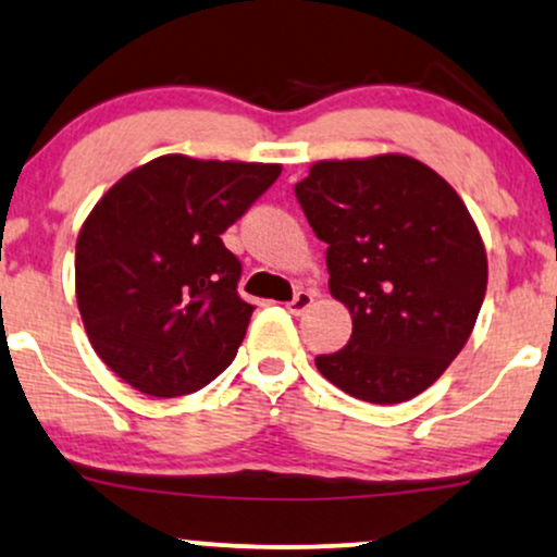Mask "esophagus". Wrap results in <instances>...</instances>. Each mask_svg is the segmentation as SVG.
I'll use <instances>...</instances> for the list:
<instances>
[{
    "label": "esophagus",
    "mask_w": 557,
    "mask_h": 557,
    "mask_svg": "<svg viewBox=\"0 0 557 557\" xmlns=\"http://www.w3.org/2000/svg\"><path fill=\"white\" fill-rule=\"evenodd\" d=\"M315 297H318L315 292H305V289H299L297 294H294V299H292V302L286 305V307H289L292 315H302V312L310 310V305L315 302Z\"/></svg>",
    "instance_id": "34e87169"
}]
</instances>
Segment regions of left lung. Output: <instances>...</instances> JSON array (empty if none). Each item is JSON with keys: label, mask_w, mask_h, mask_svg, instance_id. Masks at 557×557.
Listing matches in <instances>:
<instances>
[{"label": "left lung", "mask_w": 557, "mask_h": 557, "mask_svg": "<svg viewBox=\"0 0 557 557\" xmlns=\"http://www.w3.org/2000/svg\"><path fill=\"white\" fill-rule=\"evenodd\" d=\"M329 245L331 294L349 307L351 338L315 357L323 377L370 404L430 388L472 336L487 255L456 189L409 156L320 161L294 185Z\"/></svg>", "instance_id": "obj_1"}]
</instances>
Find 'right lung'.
Returning a JSON list of instances; mask_svg holds the SVG:
<instances>
[{
    "label": "right lung",
    "mask_w": 557,
    "mask_h": 557,
    "mask_svg": "<svg viewBox=\"0 0 557 557\" xmlns=\"http://www.w3.org/2000/svg\"><path fill=\"white\" fill-rule=\"evenodd\" d=\"M278 163L161 156L96 202L75 247V292L96 355L140 394L219 377L255 307L221 234L278 180Z\"/></svg>",
    "instance_id": "add662e5"
}]
</instances>
